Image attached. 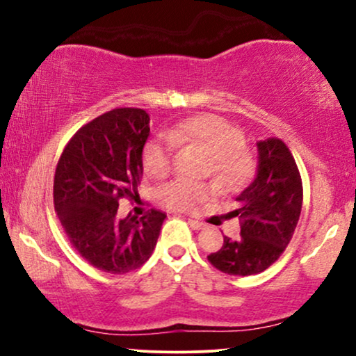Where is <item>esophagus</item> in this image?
Wrapping results in <instances>:
<instances>
[{"label":"esophagus","instance_id":"1","mask_svg":"<svg viewBox=\"0 0 356 356\" xmlns=\"http://www.w3.org/2000/svg\"><path fill=\"white\" fill-rule=\"evenodd\" d=\"M188 223H189V227L193 228V230H202V227H204L202 222L193 220V218H188Z\"/></svg>","mask_w":356,"mask_h":356}]
</instances>
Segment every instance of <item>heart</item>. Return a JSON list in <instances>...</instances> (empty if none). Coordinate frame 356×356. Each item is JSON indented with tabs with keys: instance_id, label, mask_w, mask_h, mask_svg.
<instances>
[{
	"instance_id": "heart-1",
	"label": "heart",
	"mask_w": 356,
	"mask_h": 356,
	"mask_svg": "<svg viewBox=\"0 0 356 356\" xmlns=\"http://www.w3.org/2000/svg\"><path fill=\"white\" fill-rule=\"evenodd\" d=\"M167 138L150 140L144 149V167L154 178L167 177L172 170L173 144H196L206 149L211 154V172L227 189L240 188L254 172V159L245 149V136L220 116H194L168 129ZM211 193L209 184L177 179L160 189V199L175 211L191 212Z\"/></svg>"
}]
</instances>
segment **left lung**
Instances as JSON below:
<instances>
[{"mask_svg":"<svg viewBox=\"0 0 356 356\" xmlns=\"http://www.w3.org/2000/svg\"><path fill=\"white\" fill-rule=\"evenodd\" d=\"M256 145V177L236 196L238 207L228 213L241 220V236H225L220 250L207 256L216 269L228 275H254L274 264L300 220L303 184L293 155L277 138Z\"/></svg>","mask_w":356,"mask_h":356,"instance_id":"1","label":"left lung"}]
</instances>
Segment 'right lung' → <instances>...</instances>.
<instances>
[{"label":"right lung","mask_w":356,"mask_h":356,"mask_svg":"<svg viewBox=\"0 0 356 356\" xmlns=\"http://www.w3.org/2000/svg\"><path fill=\"white\" fill-rule=\"evenodd\" d=\"M150 116L115 108L77 131L56 165L53 201L71 245L108 274H128L149 259L167 213L120 217V199H138Z\"/></svg>","instance_id":"obj_1"}]
</instances>
